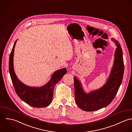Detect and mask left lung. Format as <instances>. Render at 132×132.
Returning <instances> with one entry per match:
<instances>
[{
  "instance_id": "obj_1",
  "label": "left lung",
  "mask_w": 132,
  "mask_h": 132,
  "mask_svg": "<svg viewBox=\"0 0 132 132\" xmlns=\"http://www.w3.org/2000/svg\"><path fill=\"white\" fill-rule=\"evenodd\" d=\"M112 41L117 48L114 54V62L109 77L100 89L89 93L84 92L80 81L74 77L75 100L79 108L85 111L98 110L109 105L114 98L121 84L124 73L122 51L119 43L114 38Z\"/></svg>"
}]
</instances>
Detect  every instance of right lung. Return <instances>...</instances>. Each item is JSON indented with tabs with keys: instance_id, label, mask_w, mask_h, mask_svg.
I'll list each match as a JSON object with an SVG mask.
<instances>
[{
	"instance_id": "1",
	"label": "right lung",
	"mask_w": 132,
	"mask_h": 132,
	"mask_svg": "<svg viewBox=\"0 0 132 132\" xmlns=\"http://www.w3.org/2000/svg\"><path fill=\"white\" fill-rule=\"evenodd\" d=\"M17 41L15 42L10 53L9 65V72L15 90L20 98L28 105L35 108L46 107L52 103L54 87L67 73V70L64 68L55 71L51 80L43 86L32 87L27 86L18 79L14 70L13 57Z\"/></svg>"
}]
</instances>
